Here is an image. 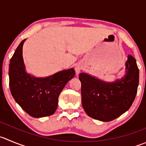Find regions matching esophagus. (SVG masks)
<instances>
[{"mask_svg":"<svg viewBox=\"0 0 146 146\" xmlns=\"http://www.w3.org/2000/svg\"><path fill=\"white\" fill-rule=\"evenodd\" d=\"M81 69H82L81 66H80V65H78V66H76V68H75V70H76V74L78 75L79 73H80V70H81Z\"/></svg>","mask_w":146,"mask_h":146,"instance_id":"esophagus-1","label":"esophagus"}]
</instances>
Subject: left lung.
I'll list each match as a JSON object with an SVG mask.
<instances>
[{
	"instance_id": "8db88e82",
	"label": "left lung",
	"mask_w": 146,
	"mask_h": 146,
	"mask_svg": "<svg viewBox=\"0 0 146 146\" xmlns=\"http://www.w3.org/2000/svg\"><path fill=\"white\" fill-rule=\"evenodd\" d=\"M125 70V76L114 83L102 81L85 73L79 74L82 105L88 115L108 122L131 108L139 83V70L133 56H128Z\"/></svg>"
}]
</instances>
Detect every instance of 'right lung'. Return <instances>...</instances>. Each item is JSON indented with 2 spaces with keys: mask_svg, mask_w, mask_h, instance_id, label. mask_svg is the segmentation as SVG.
Here are the masks:
<instances>
[{
  "mask_svg": "<svg viewBox=\"0 0 146 146\" xmlns=\"http://www.w3.org/2000/svg\"><path fill=\"white\" fill-rule=\"evenodd\" d=\"M23 40L11 58L9 86L11 94L24 111L34 118L53 115L58 96L66 83L74 77V69L62 70L45 78L28 74L23 59Z\"/></svg>",
  "mask_w": 146,
  "mask_h": 146,
  "instance_id": "1",
  "label": "right lung"
}]
</instances>
